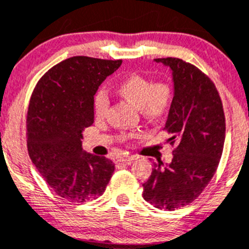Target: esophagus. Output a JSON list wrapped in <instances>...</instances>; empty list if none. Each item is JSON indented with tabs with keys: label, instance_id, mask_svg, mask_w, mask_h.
I'll return each instance as SVG.
<instances>
[{
	"label": "esophagus",
	"instance_id": "34e87169",
	"mask_svg": "<svg viewBox=\"0 0 249 249\" xmlns=\"http://www.w3.org/2000/svg\"><path fill=\"white\" fill-rule=\"evenodd\" d=\"M136 156H134V155H124V156H119V159H118V161H119V162H126V163H129V162H131V161L133 160H136Z\"/></svg>",
	"mask_w": 249,
	"mask_h": 249
}]
</instances>
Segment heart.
<instances>
[{
  "label": "heart",
  "instance_id": "heart-1",
  "mask_svg": "<svg viewBox=\"0 0 249 249\" xmlns=\"http://www.w3.org/2000/svg\"><path fill=\"white\" fill-rule=\"evenodd\" d=\"M120 97L139 108L141 115L149 120H160L169 113L174 100L172 87L166 82L151 83L139 74H129L115 87ZM108 109V98L103 91L94 98V113L102 118Z\"/></svg>",
  "mask_w": 249,
  "mask_h": 249
}]
</instances>
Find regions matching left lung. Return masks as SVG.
<instances>
[{
	"label": "left lung",
	"mask_w": 249,
	"mask_h": 249,
	"mask_svg": "<svg viewBox=\"0 0 249 249\" xmlns=\"http://www.w3.org/2000/svg\"><path fill=\"white\" fill-rule=\"evenodd\" d=\"M169 67L174 100L165 130L175 146L170 163H154L144 183V200L156 208L183 207L200 196L222 156L226 120L219 94L205 73L178 58H159Z\"/></svg>",
	"instance_id": "1"
}]
</instances>
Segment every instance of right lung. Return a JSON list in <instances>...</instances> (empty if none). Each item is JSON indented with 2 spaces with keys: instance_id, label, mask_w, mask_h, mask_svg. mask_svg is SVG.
I'll return each instance as SVG.
<instances>
[{
  "instance_id": "obj_1",
  "label": "right lung",
  "mask_w": 249,
  "mask_h": 249,
  "mask_svg": "<svg viewBox=\"0 0 249 249\" xmlns=\"http://www.w3.org/2000/svg\"><path fill=\"white\" fill-rule=\"evenodd\" d=\"M123 60L71 57L37 83L27 113L28 154L51 189L69 202L103 195L113 161L82 149L83 130L94 123V95Z\"/></svg>"
}]
</instances>
